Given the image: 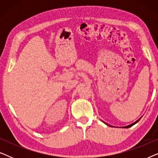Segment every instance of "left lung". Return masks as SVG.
Returning <instances> with one entry per match:
<instances>
[{
	"label": "left lung",
	"mask_w": 158,
	"mask_h": 158,
	"mask_svg": "<svg viewBox=\"0 0 158 158\" xmlns=\"http://www.w3.org/2000/svg\"><path fill=\"white\" fill-rule=\"evenodd\" d=\"M140 120V118H139V119H138L137 121V122H135V123H133V124H130V125H129V126H127V127H124V128H129V127H131V126H133V125L134 124H136V123H137L138 122H139V121ZM108 125V124H107Z\"/></svg>",
	"instance_id": "8db88e82"
}]
</instances>
